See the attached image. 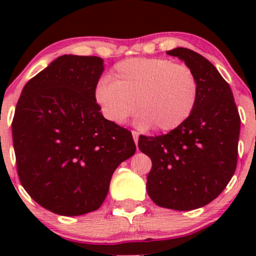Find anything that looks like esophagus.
<instances>
[{"instance_id":"1","label":"esophagus","mask_w":256,"mask_h":256,"mask_svg":"<svg viewBox=\"0 0 256 256\" xmlns=\"http://www.w3.org/2000/svg\"><path fill=\"white\" fill-rule=\"evenodd\" d=\"M131 132H132V136H134V141H135V144H138V134L136 132V131H131Z\"/></svg>"}]
</instances>
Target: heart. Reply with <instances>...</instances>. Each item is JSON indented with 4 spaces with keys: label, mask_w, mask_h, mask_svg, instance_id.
I'll return each mask as SVG.
<instances>
[{
    "label": "heart",
    "mask_w": 256,
    "mask_h": 256,
    "mask_svg": "<svg viewBox=\"0 0 256 256\" xmlns=\"http://www.w3.org/2000/svg\"><path fill=\"white\" fill-rule=\"evenodd\" d=\"M198 95L194 72L166 58L120 62L114 68L112 80H100L94 90L95 102L109 121L122 124L138 106V126H156L162 132L176 130L188 120Z\"/></svg>",
    "instance_id": "b5f03b06"
}]
</instances>
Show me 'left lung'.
I'll return each mask as SVG.
<instances>
[{
	"label": "left lung",
	"mask_w": 256,
	"mask_h": 256,
	"mask_svg": "<svg viewBox=\"0 0 256 256\" xmlns=\"http://www.w3.org/2000/svg\"><path fill=\"white\" fill-rule=\"evenodd\" d=\"M194 72L200 95L194 112L166 135L138 138L152 161L147 193L157 206L192 210L210 203L233 177L238 160L240 116L228 82L200 54L178 47L167 52Z\"/></svg>",
	"instance_id": "obj_1"
}]
</instances>
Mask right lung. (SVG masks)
<instances>
[{"instance_id": "1", "label": "right lung", "mask_w": 256, "mask_h": 256, "mask_svg": "<svg viewBox=\"0 0 256 256\" xmlns=\"http://www.w3.org/2000/svg\"><path fill=\"white\" fill-rule=\"evenodd\" d=\"M99 56H62L24 85L12 138L20 184L59 216L96 210L118 164L136 151L128 128L106 120L94 90Z\"/></svg>"}]
</instances>
